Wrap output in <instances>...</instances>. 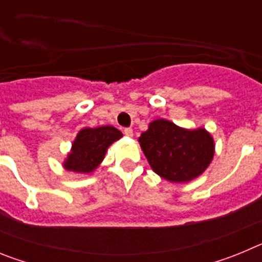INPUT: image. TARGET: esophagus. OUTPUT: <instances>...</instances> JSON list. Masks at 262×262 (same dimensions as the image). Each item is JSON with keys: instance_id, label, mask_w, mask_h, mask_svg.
I'll return each mask as SVG.
<instances>
[{"instance_id": "esophagus-1", "label": "esophagus", "mask_w": 262, "mask_h": 262, "mask_svg": "<svg viewBox=\"0 0 262 262\" xmlns=\"http://www.w3.org/2000/svg\"><path fill=\"white\" fill-rule=\"evenodd\" d=\"M123 134L126 136H133L134 133H133V128L131 127H126V128L123 129Z\"/></svg>"}]
</instances>
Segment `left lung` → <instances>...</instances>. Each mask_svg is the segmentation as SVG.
<instances>
[{"instance_id": "8db88e82", "label": "left lung", "mask_w": 262, "mask_h": 262, "mask_svg": "<svg viewBox=\"0 0 262 262\" xmlns=\"http://www.w3.org/2000/svg\"><path fill=\"white\" fill-rule=\"evenodd\" d=\"M139 143L154 172L170 182L191 181L214 157V140L205 128L185 129L165 119L154 120Z\"/></svg>"}]
</instances>
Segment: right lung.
Instances as JSON below:
<instances>
[{"label":"right lung","mask_w":262,"mask_h":262,"mask_svg":"<svg viewBox=\"0 0 262 262\" xmlns=\"http://www.w3.org/2000/svg\"><path fill=\"white\" fill-rule=\"evenodd\" d=\"M120 138L122 133L113 126L82 128L72 144L64 166L77 173L93 172L105 157L108 145Z\"/></svg>","instance_id":"obj_1"}]
</instances>
